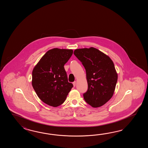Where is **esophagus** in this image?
<instances>
[{"label":"esophagus","instance_id":"esophagus-1","mask_svg":"<svg viewBox=\"0 0 148 148\" xmlns=\"http://www.w3.org/2000/svg\"><path fill=\"white\" fill-rule=\"evenodd\" d=\"M75 84H76V82H73V85L74 87H75Z\"/></svg>","mask_w":148,"mask_h":148}]
</instances>
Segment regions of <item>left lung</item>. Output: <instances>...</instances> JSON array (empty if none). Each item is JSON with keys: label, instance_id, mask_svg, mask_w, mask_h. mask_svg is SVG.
Masks as SVG:
<instances>
[{"label": "left lung", "instance_id": "8db88e82", "mask_svg": "<svg viewBox=\"0 0 148 148\" xmlns=\"http://www.w3.org/2000/svg\"><path fill=\"white\" fill-rule=\"evenodd\" d=\"M73 54L85 67L88 89L83 96L92 107H101L113 96L117 74L110 58L94 47L79 49Z\"/></svg>", "mask_w": 148, "mask_h": 148}]
</instances>
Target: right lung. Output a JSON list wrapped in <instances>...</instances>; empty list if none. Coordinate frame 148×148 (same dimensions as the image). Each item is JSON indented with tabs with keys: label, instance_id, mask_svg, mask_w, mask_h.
<instances>
[{
	"label": "right lung",
	"instance_id": "right-lung-1",
	"mask_svg": "<svg viewBox=\"0 0 148 148\" xmlns=\"http://www.w3.org/2000/svg\"><path fill=\"white\" fill-rule=\"evenodd\" d=\"M73 53V50H50L33 70L32 86L39 98L49 106L63 104L73 87L64 68Z\"/></svg>",
	"mask_w": 148,
	"mask_h": 148
}]
</instances>
